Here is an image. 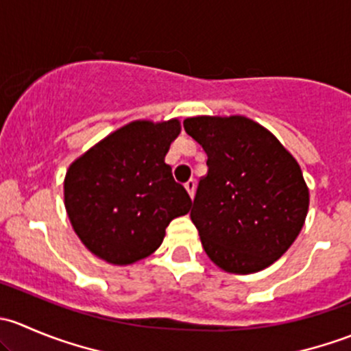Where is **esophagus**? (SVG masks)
Returning <instances> with one entry per match:
<instances>
[{
  "instance_id": "34e87169",
  "label": "esophagus",
  "mask_w": 351,
  "mask_h": 351,
  "mask_svg": "<svg viewBox=\"0 0 351 351\" xmlns=\"http://www.w3.org/2000/svg\"><path fill=\"white\" fill-rule=\"evenodd\" d=\"M195 186H197L195 180H189V182L185 183V189H186V192H189L190 197L195 195Z\"/></svg>"
}]
</instances>
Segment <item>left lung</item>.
I'll return each instance as SVG.
<instances>
[{"label":"left lung","mask_w":351,"mask_h":351,"mask_svg":"<svg viewBox=\"0 0 351 351\" xmlns=\"http://www.w3.org/2000/svg\"><path fill=\"white\" fill-rule=\"evenodd\" d=\"M183 127L208 158L190 212L207 256L229 274L270 267L306 222L309 189L299 162L247 117H190Z\"/></svg>","instance_id":"8db88e82"}]
</instances>
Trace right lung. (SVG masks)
Wrapping results in <instances>:
<instances>
[{"label": "right lung", "mask_w": 351, "mask_h": 351, "mask_svg": "<svg viewBox=\"0 0 351 351\" xmlns=\"http://www.w3.org/2000/svg\"><path fill=\"white\" fill-rule=\"evenodd\" d=\"M178 119L134 120L74 159L64 205L81 243L107 263L132 265L153 254L173 219L190 210L189 193L166 165Z\"/></svg>", "instance_id": "right-lung-1"}]
</instances>
